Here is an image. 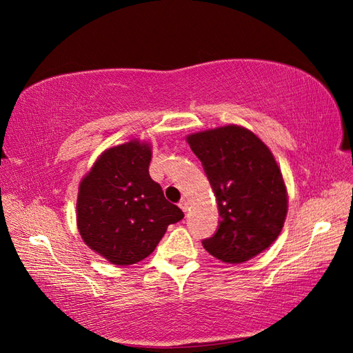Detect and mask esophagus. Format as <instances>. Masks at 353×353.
Listing matches in <instances>:
<instances>
[{"instance_id":"34e87169","label":"esophagus","mask_w":353,"mask_h":353,"mask_svg":"<svg viewBox=\"0 0 353 353\" xmlns=\"http://www.w3.org/2000/svg\"><path fill=\"white\" fill-rule=\"evenodd\" d=\"M179 206H181V209H182L183 212H186V211H188V208H190L188 200H186V199H182V200H181V203H179Z\"/></svg>"}]
</instances>
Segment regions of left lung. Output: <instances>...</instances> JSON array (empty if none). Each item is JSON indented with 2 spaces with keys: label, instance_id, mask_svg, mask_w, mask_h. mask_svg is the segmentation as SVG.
I'll return each instance as SVG.
<instances>
[{
  "label": "left lung",
  "instance_id": "1",
  "mask_svg": "<svg viewBox=\"0 0 353 353\" xmlns=\"http://www.w3.org/2000/svg\"><path fill=\"white\" fill-rule=\"evenodd\" d=\"M216 197L220 226L203 247L241 264L267 250L283 228L288 194L273 153L252 130L228 124L186 137Z\"/></svg>",
  "mask_w": 353,
  "mask_h": 353
}]
</instances>
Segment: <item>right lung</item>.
Instances as JSON below:
<instances>
[{"instance_id": "right-lung-1", "label": "right lung", "mask_w": 353, "mask_h": 353, "mask_svg": "<svg viewBox=\"0 0 353 353\" xmlns=\"http://www.w3.org/2000/svg\"><path fill=\"white\" fill-rule=\"evenodd\" d=\"M150 161L152 145L132 139L104 150L79 185L80 236L114 265L147 258L170 224L183 219L150 177Z\"/></svg>"}]
</instances>
